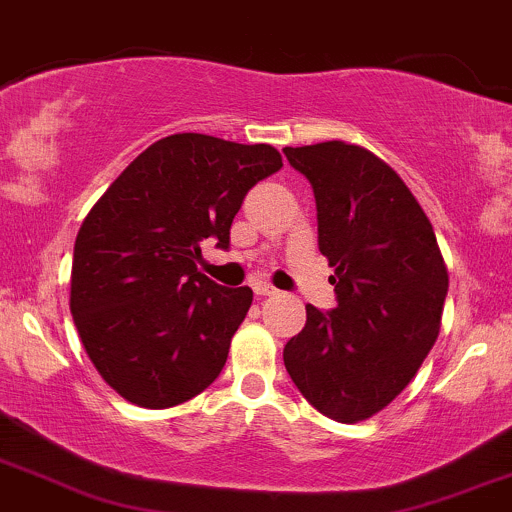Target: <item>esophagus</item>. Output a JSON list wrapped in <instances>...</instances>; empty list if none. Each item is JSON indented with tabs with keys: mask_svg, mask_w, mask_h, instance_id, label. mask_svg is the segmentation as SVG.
Masks as SVG:
<instances>
[{
	"mask_svg": "<svg viewBox=\"0 0 512 512\" xmlns=\"http://www.w3.org/2000/svg\"><path fill=\"white\" fill-rule=\"evenodd\" d=\"M252 289H255L257 296H277L279 294V289H274V286L267 284V282H257L255 286H252Z\"/></svg>",
	"mask_w": 512,
	"mask_h": 512,
	"instance_id": "obj_1",
	"label": "esophagus"
}]
</instances>
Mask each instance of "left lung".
I'll return each instance as SVG.
<instances>
[{"mask_svg": "<svg viewBox=\"0 0 512 512\" xmlns=\"http://www.w3.org/2000/svg\"><path fill=\"white\" fill-rule=\"evenodd\" d=\"M311 182L338 308L306 306L284 364L313 408L362 423L398 396L440 335L449 274L435 230L381 157L345 140L284 148Z\"/></svg>", "mask_w": 512, "mask_h": 512, "instance_id": "left-lung-1", "label": "left lung"}]
</instances>
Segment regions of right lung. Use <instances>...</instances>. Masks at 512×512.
<instances>
[{"instance_id": "add662e5", "label": "right lung", "mask_w": 512, "mask_h": 512, "mask_svg": "<svg viewBox=\"0 0 512 512\" xmlns=\"http://www.w3.org/2000/svg\"><path fill=\"white\" fill-rule=\"evenodd\" d=\"M282 170L267 143L174 133L143 150L82 221L70 311L101 379L143 408H172L216 381L252 303L196 269L201 240L230 243L245 194Z\"/></svg>"}]
</instances>
